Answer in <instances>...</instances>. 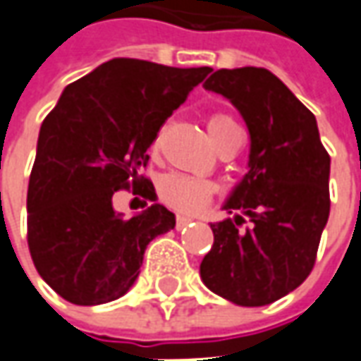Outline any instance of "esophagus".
<instances>
[{
    "instance_id": "obj_1",
    "label": "esophagus",
    "mask_w": 361,
    "mask_h": 361,
    "mask_svg": "<svg viewBox=\"0 0 361 361\" xmlns=\"http://www.w3.org/2000/svg\"><path fill=\"white\" fill-rule=\"evenodd\" d=\"M191 221H193V219H190V217H178V219H176V229H183V227H188Z\"/></svg>"
}]
</instances>
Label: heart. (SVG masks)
<instances>
[{
    "instance_id": "1",
    "label": "heart",
    "mask_w": 361,
    "mask_h": 361,
    "mask_svg": "<svg viewBox=\"0 0 361 361\" xmlns=\"http://www.w3.org/2000/svg\"><path fill=\"white\" fill-rule=\"evenodd\" d=\"M229 124H235L229 116L215 114L209 118L207 128H209V134H213ZM158 193L161 201L170 205L171 209L185 213V215H197L209 205L215 193V183L203 178L185 176V173H168L158 183Z\"/></svg>"
}]
</instances>
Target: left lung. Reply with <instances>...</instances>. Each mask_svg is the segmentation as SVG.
<instances>
[{"mask_svg": "<svg viewBox=\"0 0 361 361\" xmlns=\"http://www.w3.org/2000/svg\"><path fill=\"white\" fill-rule=\"evenodd\" d=\"M225 97L251 136L247 173L212 223L203 284L239 306H264L306 281L330 215V156L314 114L267 68H221L203 82ZM249 216L251 230L237 224Z\"/></svg>", "mask_w": 361, "mask_h": 361, "instance_id": "obj_1", "label": "left lung"}]
</instances>
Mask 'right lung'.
<instances>
[{
    "mask_svg": "<svg viewBox=\"0 0 361 361\" xmlns=\"http://www.w3.org/2000/svg\"><path fill=\"white\" fill-rule=\"evenodd\" d=\"M209 67L112 59L71 82L43 120L27 190V243L37 273L80 306L116 300L136 283L152 239L176 227L160 203L124 219L114 191L156 190L146 149Z\"/></svg>",
    "mask_w": 361,
    "mask_h": 361,
    "instance_id": "obj_1",
    "label": "right lung"
}]
</instances>
